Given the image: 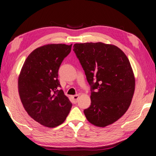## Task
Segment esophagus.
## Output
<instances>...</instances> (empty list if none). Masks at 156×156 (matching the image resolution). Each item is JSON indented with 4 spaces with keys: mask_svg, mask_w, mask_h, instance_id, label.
I'll return each instance as SVG.
<instances>
[{
    "mask_svg": "<svg viewBox=\"0 0 156 156\" xmlns=\"http://www.w3.org/2000/svg\"><path fill=\"white\" fill-rule=\"evenodd\" d=\"M79 98V95H74V96H72V99H73L74 103H77V100H78Z\"/></svg>",
    "mask_w": 156,
    "mask_h": 156,
    "instance_id": "1",
    "label": "esophagus"
}]
</instances>
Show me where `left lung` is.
Segmentation results:
<instances>
[{"label": "left lung", "mask_w": 156, "mask_h": 156, "mask_svg": "<svg viewBox=\"0 0 156 156\" xmlns=\"http://www.w3.org/2000/svg\"><path fill=\"white\" fill-rule=\"evenodd\" d=\"M73 51L91 87V105L84 110L98 127L114 123L128 109L135 80L129 59L118 47L98 43L75 44Z\"/></svg>", "instance_id": "obj_1"}]
</instances>
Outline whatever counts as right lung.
Wrapping results in <instances>:
<instances>
[{"label": "right lung", "mask_w": 156, "mask_h": 156, "mask_svg": "<svg viewBox=\"0 0 156 156\" xmlns=\"http://www.w3.org/2000/svg\"><path fill=\"white\" fill-rule=\"evenodd\" d=\"M72 44H48L28 56L18 78L22 104L29 115L40 124L55 127L62 124L72 104L64 95L58 72Z\"/></svg>", "instance_id": "1"}]
</instances>
